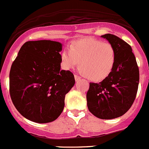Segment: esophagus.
<instances>
[{
	"label": "esophagus",
	"instance_id": "1",
	"mask_svg": "<svg viewBox=\"0 0 149 149\" xmlns=\"http://www.w3.org/2000/svg\"><path fill=\"white\" fill-rule=\"evenodd\" d=\"M74 78H75L76 81H77L78 80L81 79V77L79 75H77V74H74Z\"/></svg>",
	"mask_w": 149,
	"mask_h": 149
}]
</instances>
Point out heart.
<instances>
[{
  "mask_svg": "<svg viewBox=\"0 0 149 149\" xmlns=\"http://www.w3.org/2000/svg\"><path fill=\"white\" fill-rule=\"evenodd\" d=\"M115 48L109 42L94 39H83L70 45L61 53L64 68L70 69L79 63L83 74L92 81H101L110 75L116 63Z\"/></svg>",
  "mask_w": 149,
  "mask_h": 149,
  "instance_id": "heart-1",
  "label": "heart"
}]
</instances>
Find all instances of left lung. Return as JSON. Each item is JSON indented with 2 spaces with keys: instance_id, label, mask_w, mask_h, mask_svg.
I'll use <instances>...</instances> for the list:
<instances>
[{
  "instance_id": "1",
  "label": "left lung",
  "mask_w": 149,
  "mask_h": 149,
  "mask_svg": "<svg viewBox=\"0 0 149 149\" xmlns=\"http://www.w3.org/2000/svg\"><path fill=\"white\" fill-rule=\"evenodd\" d=\"M102 37L115 48L116 63L110 75L101 82L90 83L87 102L94 116L110 120L123 116L132 107L138 91L139 70L127 42L110 33Z\"/></svg>"
}]
</instances>
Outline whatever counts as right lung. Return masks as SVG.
<instances>
[{
  "label": "right lung",
  "instance_id": "obj_1",
  "mask_svg": "<svg viewBox=\"0 0 149 149\" xmlns=\"http://www.w3.org/2000/svg\"><path fill=\"white\" fill-rule=\"evenodd\" d=\"M61 44L51 40L22 45L10 71V95L22 116L38 123L55 120L65 97L75 83L70 71L61 70Z\"/></svg>",
  "mask_w": 149,
  "mask_h": 149
}]
</instances>
